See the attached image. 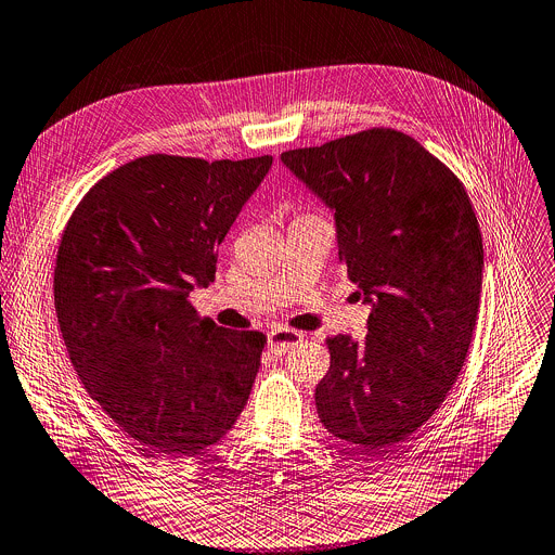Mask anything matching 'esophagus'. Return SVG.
<instances>
[{
    "label": "esophagus",
    "mask_w": 555,
    "mask_h": 555,
    "mask_svg": "<svg viewBox=\"0 0 555 555\" xmlns=\"http://www.w3.org/2000/svg\"><path fill=\"white\" fill-rule=\"evenodd\" d=\"M304 340V334L294 332V330H285V327H274L272 332H268V345L274 351V354H285V351L294 345H298Z\"/></svg>",
    "instance_id": "obj_1"
}]
</instances>
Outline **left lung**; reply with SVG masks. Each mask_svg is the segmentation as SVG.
<instances>
[{
  "mask_svg": "<svg viewBox=\"0 0 555 555\" xmlns=\"http://www.w3.org/2000/svg\"><path fill=\"white\" fill-rule=\"evenodd\" d=\"M281 162L330 208L338 259L370 306L363 340H327L319 418L332 436L385 453L429 421L467 359L485 270L472 201L416 139L389 128Z\"/></svg>",
  "mask_w": 555,
  "mask_h": 555,
  "instance_id": "obj_1",
  "label": "left lung"
}]
</instances>
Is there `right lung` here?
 I'll return each mask as SVG.
<instances>
[{
  "label": "right lung",
  "mask_w": 555,
  "mask_h": 555,
  "mask_svg": "<svg viewBox=\"0 0 555 555\" xmlns=\"http://www.w3.org/2000/svg\"><path fill=\"white\" fill-rule=\"evenodd\" d=\"M272 157H139L94 183L57 251L55 310L83 387L164 461L196 456L236 423L266 334L196 317L217 249Z\"/></svg>",
  "instance_id": "add662e5"
}]
</instances>
